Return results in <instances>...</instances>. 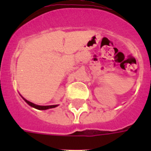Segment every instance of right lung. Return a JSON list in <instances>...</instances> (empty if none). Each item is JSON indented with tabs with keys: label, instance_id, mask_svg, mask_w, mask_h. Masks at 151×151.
Wrapping results in <instances>:
<instances>
[{
	"label": "right lung",
	"instance_id": "obj_1",
	"mask_svg": "<svg viewBox=\"0 0 151 151\" xmlns=\"http://www.w3.org/2000/svg\"><path fill=\"white\" fill-rule=\"evenodd\" d=\"M22 98L23 99H24V101L26 102V103L28 104V105H29L30 106H32V107L35 108V109H37V110H48V109H51V108H55L58 105H51V106H39V105H37V104H34V103H31V102H29V101L27 100L26 99H24L23 97L22 96Z\"/></svg>",
	"mask_w": 151,
	"mask_h": 151
}]
</instances>
